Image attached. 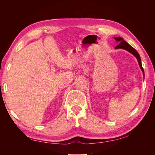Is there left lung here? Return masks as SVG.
I'll return each mask as SVG.
<instances>
[{"label": "left lung", "mask_w": 155, "mask_h": 155, "mask_svg": "<svg viewBox=\"0 0 155 155\" xmlns=\"http://www.w3.org/2000/svg\"><path fill=\"white\" fill-rule=\"evenodd\" d=\"M114 39L116 41V42H118L119 45L118 46H116L115 47V49H124L127 51H128L129 52L130 54H132L134 57L137 59V61L139 64V66L142 70V72L143 73V76H144V71L143 69L142 66V61H141V58H140V56L139 54L138 53V51L136 50L133 47H132L129 44H128L124 40L123 38L120 37H114Z\"/></svg>", "instance_id": "1"}]
</instances>
